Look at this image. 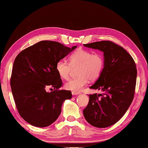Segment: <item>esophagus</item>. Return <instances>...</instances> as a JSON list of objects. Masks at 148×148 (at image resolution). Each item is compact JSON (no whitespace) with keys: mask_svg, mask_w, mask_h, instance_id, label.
<instances>
[{"mask_svg":"<svg viewBox=\"0 0 148 148\" xmlns=\"http://www.w3.org/2000/svg\"><path fill=\"white\" fill-rule=\"evenodd\" d=\"M72 95H79V92H74V91H72Z\"/></svg>","mask_w":148,"mask_h":148,"instance_id":"obj_1","label":"esophagus"}]
</instances>
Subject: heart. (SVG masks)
<instances>
[{"label":"heart","mask_w":148,"mask_h":148,"mask_svg":"<svg viewBox=\"0 0 148 148\" xmlns=\"http://www.w3.org/2000/svg\"><path fill=\"white\" fill-rule=\"evenodd\" d=\"M104 64V58L101 53H92L90 50L80 48L70 56L69 63L64 60L58 61L56 69L61 78L68 79L72 69L77 68L76 74L78 76L67 82L65 87L67 90L79 92L87 84L88 79L92 81L98 78Z\"/></svg>","instance_id":"1"}]
</instances>
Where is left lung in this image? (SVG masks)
I'll list each match as a JSON object with an SVG mask.
<instances>
[{"label": "left lung", "mask_w": 148, "mask_h": 148, "mask_svg": "<svg viewBox=\"0 0 148 148\" xmlns=\"http://www.w3.org/2000/svg\"><path fill=\"white\" fill-rule=\"evenodd\" d=\"M84 46L102 51L105 64L99 78L90 87L102 93L89 95L83 115L95 127H109L124 115L133 101L137 75L135 61L123 47L112 41H98Z\"/></svg>", "instance_id": "1"}]
</instances>
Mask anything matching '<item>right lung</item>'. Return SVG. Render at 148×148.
I'll use <instances>...</instances> for the list:
<instances>
[{"label": "right lung", "mask_w": 148, "mask_h": 148, "mask_svg": "<svg viewBox=\"0 0 148 148\" xmlns=\"http://www.w3.org/2000/svg\"><path fill=\"white\" fill-rule=\"evenodd\" d=\"M76 47L41 41L16 57L10 85L18 113L29 124L39 127L51 125L60 116L63 101L72 98L71 91L60 90L63 82L56 66ZM48 87L55 90L47 92Z\"/></svg>", "instance_id": "1"}]
</instances>
